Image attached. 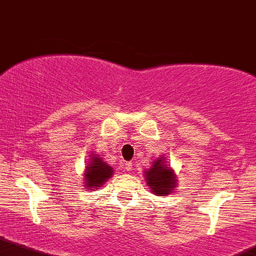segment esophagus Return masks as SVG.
I'll list each match as a JSON object with an SVG mask.
<instances>
[{
	"label": "esophagus",
	"instance_id": "1",
	"mask_svg": "<svg viewBox=\"0 0 256 256\" xmlns=\"http://www.w3.org/2000/svg\"><path fill=\"white\" fill-rule=\"evenodd\" d=\"M125 170H126V171H128V172L132 171V163H131V162H126V163H125Z\"/></svg>",
	"mask_w": 256,
	"mask_h": 256
}]
</instances>
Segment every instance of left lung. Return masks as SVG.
I'll return each instance as SVG.
<instances>
[{
	"label": "left lung",
	"instance_id": "obj_1",
	"mask_svg": "<svg viewBox=\"0 0 256 256\" xmlns=\"http://www.w3.org/2000/svg\"><path fill=\"white\" fill-rule=\"evenodd\" d=\"M145 177L146 184L150 186L156 195L171 194V191L176 186V174L166 166L162 158L154 162L153 167L145 172Z\"/></svg>",
	"mask_w": 256,
	"mask_h": 256
}]
</instances>
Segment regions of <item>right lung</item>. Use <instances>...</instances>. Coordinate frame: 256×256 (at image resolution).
Returning <instances> with one entry per match:
<instances>
[{
    "label": "right lung",
    "instance_id": "obj_1",
    "mask_svg": "<svg viewBox=\"0 0 256 256\" xmlns=\"http://www.w3.org/2000/svg\"><path fill=\"white\" fill-rule=\"evenodd\" d=\"M92 160H93L90 162V166L86 167V172H85V177H86L85 186L88 188H98L112 176L114 168L103 162L102 160H100L98 156H93Z\"/></svg>",
    "mask_w": 256,
    "mask_h": 256
}]
</instances>
